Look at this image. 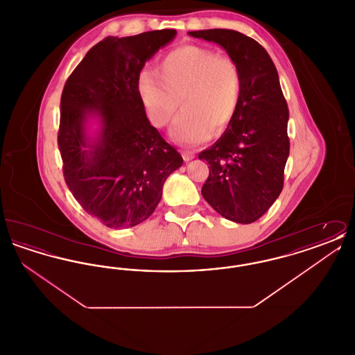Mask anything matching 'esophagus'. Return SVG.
<instances>
[{"instance_id":"obj_1","label":"esophagus","mask_w":355,"mask_h":355,"mask_svg":"<svg viewBox=\"0 0 355 355\" xmlns=\"http://www.w3.org/2000/svg\"><path fill=\"white\" fill-rule=\"evenodd\" d=\"M182 157H184V159H185L186 162H189V161H191V159H194V153L193 152H184L182 154Z\"/></svg>"}]
</instances>
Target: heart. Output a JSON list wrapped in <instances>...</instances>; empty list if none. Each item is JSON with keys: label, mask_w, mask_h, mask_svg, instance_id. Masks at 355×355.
<instances>
[{"label": "heart", "mask_w": 355, "mask_h": 355, "mask_svg": "<svg viewBox=\"0 0 355 355\" xmlns=\"http://www.w3.org/2000/svg\"><path fill=\"white\" fill-rule=\"evenodd\" d=\"M137 93L155 128H165L181 103L170 137L180 145H197L225 132L236 117L242 80L232 58L184 45L161 60L157 74H139Z\"/></svg>", "instance_id": "1"}]
</instances>
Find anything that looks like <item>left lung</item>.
<instances>
[{
  "instance_id": "1",
  "label": "left lung",
  "mask_w": 355,
  "mask_h": 355,
  "mask_svg": "<svg viewBox=\"0 0 355 355\" xmlns=\"http://www.w3.org/2000/svg\"><path fill=\"white\" fill-rule=\"evenodd\" d=\"M189 35L218 44L242 80L236 117L214 145L198 154L210 165L203 198L226 220L252 223L281 194L290 150L288 109L277 69L262 45L236 31L207 29Z\"/></svg>"
}]
</instances>
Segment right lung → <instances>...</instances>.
I'll list each match as a JSON object with an SVG mask.
<instances>
[{
    "instance_id": "right-lung-1",
    "label": "right lung",
    "mask_w": 355,
    "mask_h": 355,
    "mask_svg": "<svg viewBox=\"0 0 355 355\" xmlns=\"http://www.w3.org/2000/svg\"><path fill=\"white\" fill-rule=\"evenodd\" d=\"M175 34L106 37L64 87L58 148L65 181L85 211L110 229L148 220L165 181L184 164L150 125L137 93L141 70Z\"/></svg>"
}]
</instances>
